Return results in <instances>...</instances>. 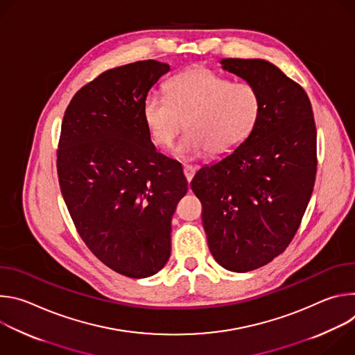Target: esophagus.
<instances>
[{
	"mask_svg": "<svg viewBox=\"0 0 355 355\" xmlns=\"http://www.w3.org/2000/svg\"><path fill=\"white\" fill-rule=\"evenodd\" d=\"M195 173H196V167H195V166L184 164V175H185V178H187L188 182H191V180L193 178Z\"/></svg>",
	"mask_w": 355,
	"mask_h": 355,
	"instance_id": "1",
	"label": "esophagus"
}]
</instances>
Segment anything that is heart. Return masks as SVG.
Returning a JSON list of instances; mask_svg holds the SVG:
<instances>
[{
	"label": "heart",
	"mask_w": 355,
	"mask_h": 355,
	"mask_svg": "<svg viewBox=\"0 0 355 355\" xmlns=\"http://www.w3.org/2000/svg\"><path fill=\"white\" fill-rule=\"evenodd\" d=\"M167 98L148 95L143 116L151 140L170 148L185 125L188 133L178 153L185 157H222L236 150L254 129L261 96L248 83H232L209 69L193 67L174 76L166 85Z\"/></svg>",
	"instance_id": "1"
}]
</instances>
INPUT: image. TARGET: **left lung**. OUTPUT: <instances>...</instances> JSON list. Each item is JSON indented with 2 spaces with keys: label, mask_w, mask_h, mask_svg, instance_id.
Wrapping results in <instances>:
<instances>
[{
  "label": "left lung",
  "mask_w": 355,
  "mask_h": 355,
  "mask_svg": "<svg viewBox=\"0 0 355 355\" xmlns=\"http://www.w3.org/2000/svg\"><path fill=\"white\" fill-rule=\"evenodd\" d=\"M222 69L254 85L260 118L220 162L202 167L191 188L214 259L233 272L257 270L292 241L311 200L316 125L308 94L261 59H223Z\"/></svg>",
  "instance_id": "obj_1"
}]
</instances>
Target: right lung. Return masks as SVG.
Segmentation results:
<instances>
[{"label": "right lung", "mask_w": 355, "mask_h": 355, "mask_svg": "<svg viewBox=\"0 0 355 355\" xmlns=\"http://www.w3.org/2000/svg\"><path fill=\"white\" fill-rule=\"evenodd\" d=\"M170 66L141 60L99 74L64 112L58 150L62 195L92 254L129 278L159 272L171 252V218L188 182L163 156L143 116Z\"/></svg>", "instance_id": "right-lung-1"}]
</instances>
